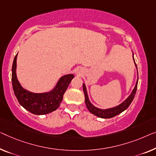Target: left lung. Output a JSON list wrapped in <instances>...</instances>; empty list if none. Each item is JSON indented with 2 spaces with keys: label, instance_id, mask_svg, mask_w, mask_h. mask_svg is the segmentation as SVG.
<instances>
[{
  "label": "left lung",
  "instance_id": "obj_1",
  "mask_svg": "<svg viewBox=\"0 0 156 156\" xmlns=\"http://www.w3.org/2000/svg\"><path fill=\"white\" fill-rule=\"evenodd\" d=\"M134 61V58L133 57ZM134 64L136 65L135 61H134ZM137 84H138V80L136 83V85L134 87L133 91L131 93V94L129 95L126 100L124 101L122 104H120V105H118L115 107L113 108H108V109H100L98 108L97 107H95L91 104V102L89 101V99H88V96H87V90H86V87L85 84H83V92H84V94H85V104L88 110L90 111V113H92V114H94V115L97 116V117L99 118H111L114 117V116L117 115L118 114H120V113H122V111H124L125 109H127L129 107V106L130 105V104L132 103V101H133V99L134 98V96H135L136 92V88H137Z\"/></svg>",
  "mask_w": 156,
  "mask_h": 156
}]
</instances>
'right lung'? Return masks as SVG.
<instances>
[{
	"label": "right lung",
	"mask_w": 156,
	"mask_h": 156,
	"mask_svg": "<svg viewBox=\"0 0 156 156\" xmlns=\"http://www.w3.org/2000/svg\"><path fill=\"white\" fill-rule=\"evenodd\" d=\"M17 54L14 59L12 67V83L19 103L29 112L36 115L48 114L57 109L63 99L64 92L74 76L73 74H68L62 76L55 89L50 92L40 94L31 92L24 89L17 78Z\"/></svg>",
	"instance_id": "add662e5"
}]
</instances>
